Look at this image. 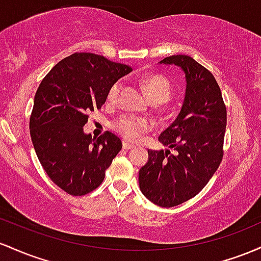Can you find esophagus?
<instances>
[{
    "label": "esophagus",
    "instance_id": "obj_1",
    "mask_svg": "<svg viewBox=\"0 0 261 261\" xmlns=\"http://www.w3.org/2000/svg\"><path fill=\"white\" fill-rule=\"evenodd\" d=\"M122 146H123V149H125V150H130V149L134 148V145L130 144V143H128V142H123Z\"/></svg>",
    "mask_w": 261,
    "mask_h": 261
}]
</instances>
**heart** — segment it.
<instances>
[{
    "label": "heart",
    "mask_w": 261,
    "mask_h": 261,
    "mask_svg": "<svg viewBox=\"0 0 261 261\" xmlns=\"http://www.w3.org/2000/svg\"><path fill=\"white\" fill-rule=\"evenodd\" d=\"M143 85L149 98L156 103H164L169 101L172 95V86L168 79L162 75L149 76L143 80ZM123 87V81L117 80L111 85L108 90L107 97L110 101H115L118 98L119 92ZM112 127L117 133L121 134L124 139L129 142H137L143 133L150 130L153 124L149 119L143 118V117L133 116V115H123L112 123Z\"/></svg>",
    "instance_id": "heart-1"
}]
</instances>
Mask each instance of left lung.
I'll list each match as a JSON object with an SVG mask.
<instances>
[{"mask_svg": "<svg viewBox=\"0 0 261 261\" xmlns=\"http://www.w3.org/2000/svg\"><path fill=\"white\" fill-rule=\"evenodd\" d=\"M160 63L184 70L185 99L177 118L159 137L174 151L148 150V163L139 170V187L148 200L169 208L195 197L218 169L227 108L215 76L191 57L171 55Z\"/></svg>", "mask_w": 261, "mask_h": 261, "instance_id": "left-lung-1", "label": "left lung"}]
</instances>
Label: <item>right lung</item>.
I'll list each match as a JSON object with an SVG mask.
<instances>
[{
  "label": "right lung",
  "instance_id": "obj_1",
  "mask_svg": "<svg viewBox=\"0 0 261 261\" xmlns=\"http://www.w3.org/2000/svg\"><path fill=\"white\" fill-rule=\"evenodd\" d=\"M128 65L93 53L60 60L40 83L29 128L38 159L63 191L84 196L101 185L122 142L111 132L84 133L89 113L106 102L111 85L129 74Z\"/></svg>",
  "mask_w": 261,
  "mask_h": 261
}]
</instances>
